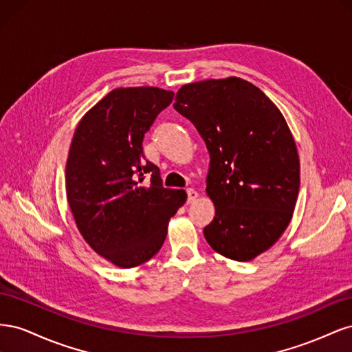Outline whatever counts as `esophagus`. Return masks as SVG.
<instances>
[{
    "label": "esophagus",
    "instance_id": "esophagus-1",
    "mask_svg": "<svg viewBox=\"0 0 352 352\" xmlns=\"http://www.w3.org/2000/svg\"><path fill=\"white\" fill-rule=\"evenodd\" d=\"M197 198H198L197 190L192 189V188H189L188 189V202H189V204H190V202H194Z\"/></svg>",
    "mask_w": 352,
    "mask_h": 352
}]
</instances>
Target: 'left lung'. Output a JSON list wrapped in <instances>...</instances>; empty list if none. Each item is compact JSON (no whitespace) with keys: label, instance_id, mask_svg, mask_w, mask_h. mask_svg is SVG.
I'll return each mask as SVG.
<instances>
[{"label":"left lung","instance_id":"1","mask_svg":"<svg viewBox=\"0 0 352 352\" xmlns=\"http://www.w3.org/2000/svg\"><path fill=\"white\" fill-rule=\"evenodd\" d=\"M173 107L210 154L208 245L226 258L254 260L278 242L295 210L300 157L289 126L267 95L235 76L184 85Z\"/></svg>","mask_w":352,"mask_h":352}]
</instances>
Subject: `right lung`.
<instances>
[{
	"instance_id": "add662e5",
	"label": "right lung",
	"mask_w": 352,
	"mask_h": 352,
	"mask_svg": "<svg viewBox=\"0 0 352 352\" xmlns=\"http://www.w3.org/2000/svg\"><path fill=\"white\" fill-rule=\"evenodd\" d=\"M173 95L154 87L116 88L85 113L73 133L67 202L83 239L117 267L153 258L170 217L186 201L184 189L163 188L160 168L142 150L144 135Z\"/></svg>"
}]
</instances>
